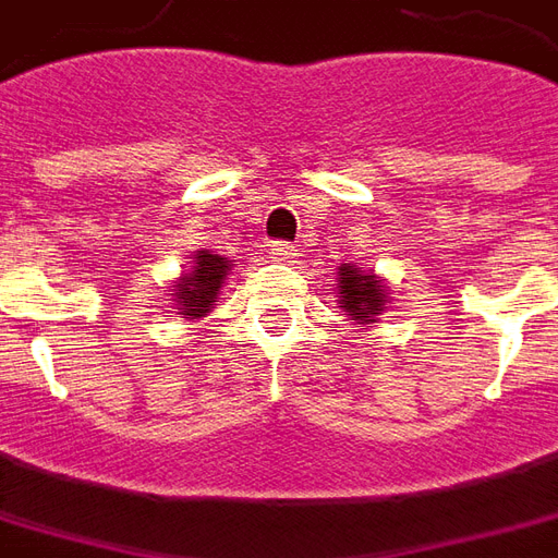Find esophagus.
<instances>
[{
	"label": "esophagus",
	"mask_w": 558,
	"mask_h": 558,
	"mask_svg": "<svg viewBox=\"0 0 558 558\" xmlns=\"http://www.w3.org/2000/svg\"><path fill=\"white\" fill-rule=\"evenodd\" d=\"M271 256L280 259V263H292L295 259V247L290 241H271Z\"/></svg>",
	"instance_id": "34e87169"
}]
</instances>
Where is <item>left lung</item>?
I'll list each match as a JSON object with an SVG mask.
<instances>
[{"instance_id": "left-lung-1", "label": "left lung", "mask_w": 558, "mask_h": 558, "mask_svg": "<svg viewBox=\"0 0 558 558\" xmlns=\"http://www.w3.org/2000/svg\"><path fill=\"white\" fill-rule=\"evenodd\" d=\"M387 305V287L374 271H360L356 266H338V307L356 323H377Z\"/></svg>"}]
</instances>
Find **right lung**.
Returning a JSON list of instances; mask_svg holds the SVG:
<instances>
[{
	"instance_id": "add662e5",
	"label": "right lung",
	"mask_w": 558,
	"mask_h": 558,
	"mask_svg": "<svg viewBox=\"0 0 558 558\" xmlns=\"http://www.w3.org/2000/svg\"><path fill=\"white\" fill-rule=\"evenodd\" d=\"M226 275H229V259L220 253L196 251L193 256V268L181 275V280H174V299L178 302V314H184L186 319L205 317L211 311L217 292L223 287Z\"/></svg>"
}]
</instances>
